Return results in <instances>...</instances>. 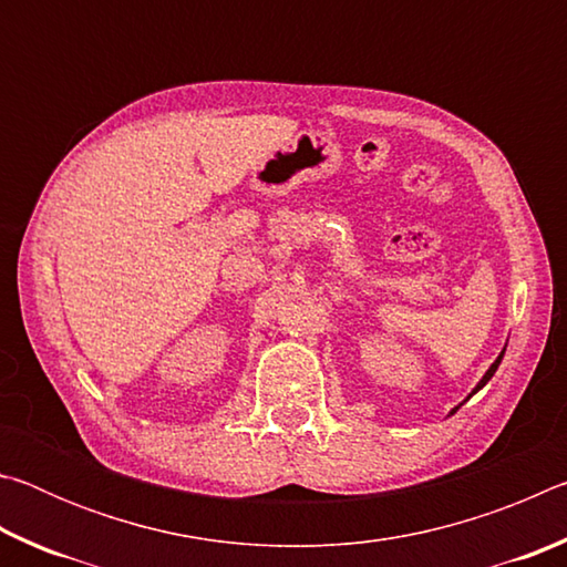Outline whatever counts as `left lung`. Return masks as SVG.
Segmentation results:
<instances>
[{
	"label": "left lung",
	"instance_id": "1",
	"mask_svg": "<svg viewBox=\"0 0 567 567\" xmlns=\"http://www.w3.org/2000/svg\"><path fill=\"white\" fill-rule=\"evenodd\" d=\"M503 354H505V350H503L501 354H497V360H495V362L491 364V370H487V372H485V375H483V380H480V382H477V388H475L473 392H470V395H475V392H477L480 388H485V385H487V380H491V378L495 375V370H497V364H501V360H503ZM457 408H460V405H457ZM457 408H455L453 412H450V415H455V412H457Z\"/></svg>",
	"mask_w": 567,
	"mask_h": 567
}]
</instances>
